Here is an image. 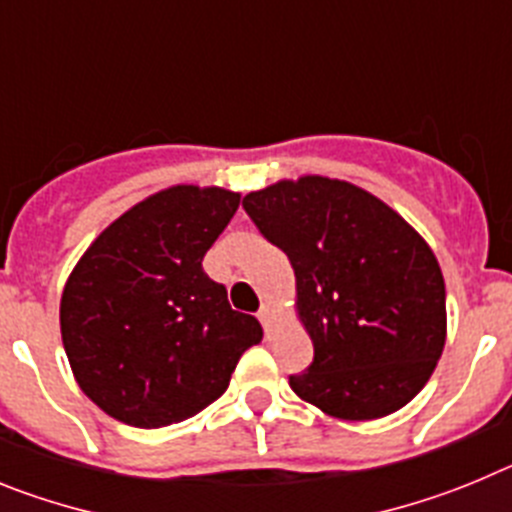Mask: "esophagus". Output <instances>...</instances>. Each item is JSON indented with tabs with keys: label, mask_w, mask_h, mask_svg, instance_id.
Here are the masks:
<instances>
[{
	"label": "esophagus",
	"mask_w": 512,
	"mask_h": 512,
	"mask_svg": "<svg viewBox=\"0 0 512 512\" xmlns=\"http://www.w3.org/2000/svg\"><path fill=\"white\" fill-rule=\"evenodd\" d=\"M256 315H259L261 325H264V328L269 330V325H271V318H274V305H271V302H264V305L259 307V312H256Z\"/></svg>",
	"instance_id": "1"
}]
</instances>
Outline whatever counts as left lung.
<instances>
[{"label": "left lung", "mask_w": 512, "mask_h": 512, "mask_svg": "<svg viewBox=\"0 0 512 512\" xmlns=\"http://www.w3.org/2000/svg\"><path fill=\"white\" fill-rule=\"evenodd\" d=\"M266 241L287 253L312 364L297 397L341 420L405 408L446 343V287L431 246L361 187L302 176L243 197Z\"/></svg>", "instance_id": "obj_1"}]
</instances>
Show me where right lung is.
Listing matches in <instances>:
<instances>
[{"label": "right lung", "instance_id": "1", "mask_svg": "<svg viewBox=\"0 0 512 512\" xmlns=\"http://www.w3.org/2000/svg\"><path fill=\"white\" fill-rule=\"evenodd\" d=\"M241 194L179 184L97 235L61 295V338L81 392L135 428L179 423L228 390L259 320L230 307L202 259Z\"/></svg>", "mask_w": 512, "mask_h": 512}]
</instances>
